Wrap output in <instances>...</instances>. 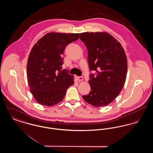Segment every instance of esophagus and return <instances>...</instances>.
Listing matches in <instances>:
<instances>
[{
  "label": "esophagus",
  "mask_w": 153,
  "mask_h": 153,
  "mask_svg": "<svg viewBox=\"0 0 153 153\" xmlns=\"http://www.w3.org/2000/svg\"><path fill=\"white\" fill-rule=\"evenodd\" d=\"M76 80L79 81H82L84 80V78H83L82 76H76Z\"/></svg>",
  "instance_id": "esophagus-1"
}]
</instances>
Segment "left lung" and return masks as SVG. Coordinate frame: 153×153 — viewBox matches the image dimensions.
Wrapping results in <instances>:
<instances>
[{
	"label": "left lung",
	"mask_w": 153,
	"mask_h": 153,
	"mask_svg": "<svg viewBox=\"0 0 153 153\" xmlns=\"http://www.w3.org/2000/svg\"><path fill=\"white\" fill-rule=\"evenodd\" d=\"M80 39L88 49L91 71V91L82 98L95 107H104L113 102L123 87L127 72V61L123 47L108 33H81Z\"/></svg>",
	"instance_id": "1"
}]
</instances>
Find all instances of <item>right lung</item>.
<instances>
[{
  "label": "right lung",
  "instance_id": "add662e5",
  "mask_svg": "<svg viewBox=\"0 0 153 153\" xmlns=\"http://www.w3.org/2000/svg\"><path fill=\"white\" fill-rule=\"evenodd\" d=\"M79 38L77 33H49L34 45L27 64L30 90L36 102L52 106L61 102L74 84L73 76L61 70L66 46Z\"/></svg>",
  "mask_w": 153,
  "mask_h": 153
}]
</instances>
